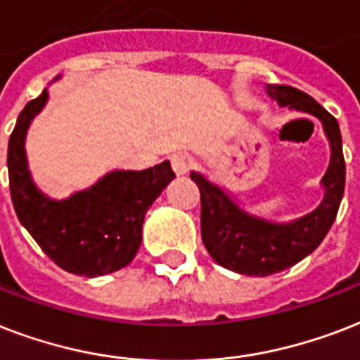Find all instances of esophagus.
Here are the masks:
<instances>
[{"instance_id":"1","label":"esophagus","mask_w":360,"mask_h":360,"mask_svg":"<svg viewBox=\"0 0 360 360\" xmlns=\"http://www.w3.org/2000/svg\"><path fill=\"white\" fill-rule=\"evenodd\" d=\"M171 167L172 171L176 172L178 176L180 174H186L189 171V160L184 154H172L171 155Z\"/></svg>"}]
</instances>
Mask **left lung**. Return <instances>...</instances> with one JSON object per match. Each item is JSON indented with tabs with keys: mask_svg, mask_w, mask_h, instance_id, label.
<instances>
[{
	"mask_svg": "<svg viewBox=\"0 0 360 360\" xmlns=\"http://www.w3.org/2000/svg\"><path fill=\"white\" fill-rule=\"evenodd\" d=\"M269 96L300 112L321 120L330 142V165L321 184L325 197L316 210L291 224H274L252 216L199 172L189 176L200 191V236L212 259L244 276H270L293 266L323 242L338 214L345 186V161L338 122L319 103L293 86L270 84Z\"/></svg>",
	"mask_w": 360,
	"mask_h": 360,
	"instance_id": "obj_1",
	"label": "left lung"
}]
</instances>
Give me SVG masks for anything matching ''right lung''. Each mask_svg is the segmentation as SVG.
Masks as SVG:
<instances>
[{
    "mask_svg": "<svg viewBox=\"0 0 360 360\" xmlns=\"http://www.w3.org/2000/svg\"><path fill=\"white\" fill-rule=\"evenodd\" d=\"M49 91L20 112L7 150L11 199L20 224L60 269L96 278L124 269L139 252L144 214L174 178L169 161L144 171H112L96 186L54 200L41 193L27 171V127Z\"/></svg>",
    "mask_w": 360,
    "mask_h": 360,
    "instance_id": "right-lung-1",
    "label": "right lung"
}]
</instances>
